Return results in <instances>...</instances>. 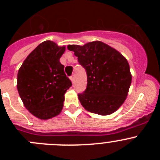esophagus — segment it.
Masks as SVG:
<instances>
[{"mask_svg":"<svg viewBox=\"0 0 160 160\" xmlns=\"http://www.w3.org/2000/svg\"><path fill=\"white\" fill-rule=\"evenodd\" d=\"M74 79H75V75H74V74H73V75L70 77V80H71V82L73 83V82H74Z\"/></svg>","mask_w":160,"mask_h":160,"instance_id":"34e87169","label":"esophagus"}]
</instances>
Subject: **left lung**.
Returning a JSON list of instances; mask_svg holds the SVG:
<instances>
[{
	"label": "left lung",
	"instance_id": "obj_1",
	"mask_svg": "<svg viewBox=\"0 0 160 160\" xmlns=\"http://www.w3.org/2000/svg\"><path fill=\"white\" fill-rule=\"evenodd\" d=\"M87 70V87L78 99L87 111L109 115L125 102L131 83L130 66L121 53L99 41L69 45Z\"/></svg>",
	"mask_w": 160,
	"mask_h": 160
}]
</instances>
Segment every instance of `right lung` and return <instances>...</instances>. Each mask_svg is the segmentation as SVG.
Segmentation results:
<instances>
[{
  "instance_id": "add662e5",
  "label": "right lung",
  "mask_w": 160,
  "mask_h": 160,
  "mask_svg": "<svg viewBox=\"0 0 160 160\" xmlns=\"http://www.w3.org/2000/svg\"><path fill=\"white\" fill-rule=\"evenodd\" d=\"M66 46L46 41L25 58L18 73V93L25 107L39 119L57 116L63 108L66 90L72 86L60 58Z\"/></svg>"
}]
</instances>
